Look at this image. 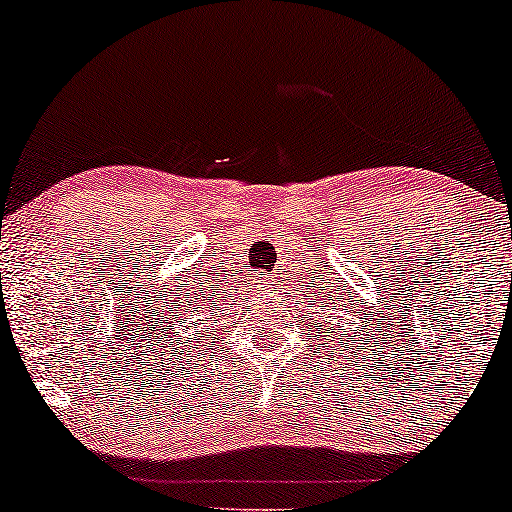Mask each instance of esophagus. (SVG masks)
Returning <instances> with one entry per match:
<instances>
[{"label": "esophagus", "mask_w": 512, "mask_h": 512, "mask_svg": "<svg viewBox=\"0 0 512 512\" xmlns=\"http://www.w3.org/2000/svg\"><path fill=\"white\" fill-rule=\"evenodd\" d=\"M266 280H268V285H271V283H273V275H268V278H266Z\"/></svg>", "instance_id": "34e87169"}]
</instances>
